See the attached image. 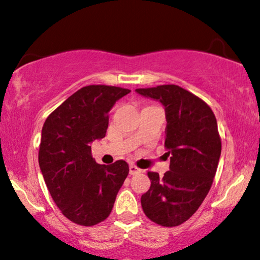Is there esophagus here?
Masks as SVG:
<instances>
[{"mask_svg":"<svg viewBox=\"0 0 260 260\" xmlns=\"http://www.w3.org/2000/svg\"><path fill=\"white\" fill-rule=\"evenodd\" d=\"M141 172V170L139 168H137L136 165H129V175H132V176H134V175H138V174H140Z\"/></svg>","mask_w":260,"mask_h":260,"instance_id":"obj_1","label":"esophagus"}]
</instances>
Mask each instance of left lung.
<instances>
[{
  "label": "left lung",
  "instance_id": "obj_1",
  "mask_svg": "<svg viewBox=\"0 0 260 260\" xmlns=\"http://www.w3.org/2000/svg\"><path fill=\"white\" fill-rule=\"evenodd\" d=\"M164 106L165 147L170 170L159 178L147 172L151 186L141 196L148 219L164 227L185 222L202 205L215 177L221 139L213 110L188 90L175 84L137 89Z\"/></svg>",
  "mask_w": 260,
  "mask_h": 260
}]
</instances>
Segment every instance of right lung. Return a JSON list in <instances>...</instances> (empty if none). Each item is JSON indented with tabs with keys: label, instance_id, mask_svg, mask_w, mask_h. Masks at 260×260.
Returning a JSON list of instances; mask_svg holds the SVG:
<instances>
[{
	"label": "right lung",
	"instance_id": "1",
	"mask_svg": "<svg viewBox=\"0 0 260 260\" xmlns=\"http://www.w3.org/2000/svg\"><path fill=\"white\" fill-rule=\"evenodd\" d=\"M129 92L119 86H84L52 112L43 126L41 174L63 215L81 226H94L109 216L129 172L124 160L98 164L90 146L106 137L110 109Z\"/></svg>",
	"mask_w": 260,
	"mask_h": 260
}]
</instances>
